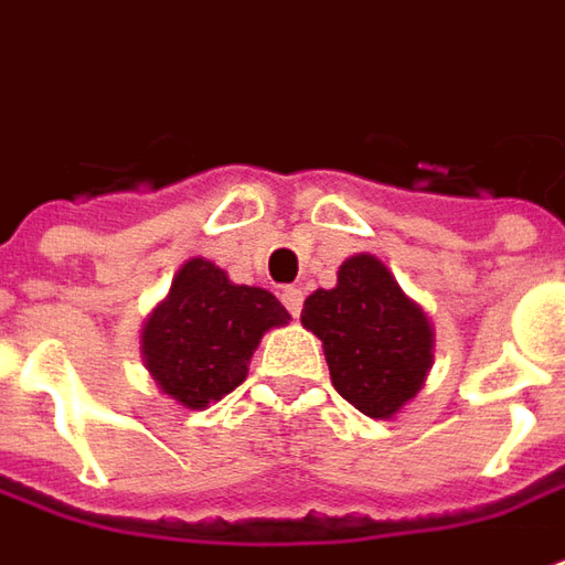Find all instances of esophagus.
Instances as JSON below:
<instances>
[{"label":"esophagus","instance_id":"34e87169","mask_svg":"<svg viewBox=\"0 0 565 565\" xmlns=\"http://www.w3.org/2000/svg\"><path fill=\"white\" fill-rule=\"evenodd\" d=\"M281 302L287 306L290 315H299V311H302V290H299V287H284Z\"/></svg>","mask_w":565,"mask_h":565}]
</instances>
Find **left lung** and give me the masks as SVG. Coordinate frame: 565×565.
<instances>
[{"label": "left lung", "instance_id": "obj_1", "mask_svg": "<svg viewBox=\"0 0 565 565\" xmlns=\"http://www.w3.org/2000/svg\"><path fill=\"white\" fill-rule=\"evenodd\" d=\"M299 321L321 339L333 388L370 419L397 416L431 373V318L373 254L349 256Z\"/></svg>", "mask_w": 565, "mask_h": 565}]
</instances>
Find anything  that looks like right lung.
Segmentation results:
<instances>
[{"label":"right lung","instance_id":"obj_1","mask_svg":"<svg viewBox=\"0 0 565 565\" xmlns=\"http://www.w3.org/2000/svg\"><path fill=\"white\" fill-rule=\"evenodd\" d=\"M287 321L269 290L235 284L216 263L192 256L143 321L140 358L173 404L204 409L242 385L259 339Z\"/></svg>","mask_w":565,"mask_h":565}]
</instances>
